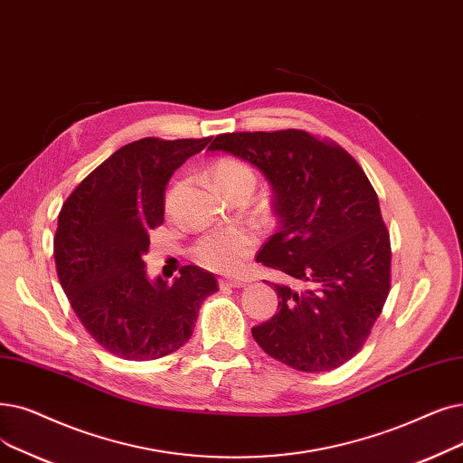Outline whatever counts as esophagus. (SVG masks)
Segmentation results:
<instances>
[{
    "instance_id": "obj_1",
    "label": "esophagus",
    "mask_w": 463,
    "mask_h": 463,
    "mask_svg": "<svg viewBox=\"0 0 463 463\" xmlns=\"http://www.w3.org/2000/svg\"><path fill=\"white\" fill-rule=\"evenodd\" d=\"M242 278H219V288H242Z\"/></svg>"
}]
</instances>
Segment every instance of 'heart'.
<instances>
[{"mask_svg": "<svg viewBox=\"0 0 463 463\" xmlns=\"http://www.w3.org/2000/svg\"><path fill=\"white\" fill-rule=\"evenodd\" d=\"M212 179L219 191L234 185L255 187V172L236 158H221L212 166ZM257 242V232L250 227H227L217 229L196 240L193 246V257L200 265L217 272L236 270L244 263Z\"/></svg>", "mask_w": 463, "mask_h": 463, "instance_id": "b5f03b06", "label": "heart"}]
</instances>
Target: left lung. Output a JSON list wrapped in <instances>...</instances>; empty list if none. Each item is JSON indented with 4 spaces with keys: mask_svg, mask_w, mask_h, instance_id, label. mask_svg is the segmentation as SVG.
Returning <instances> with one entry per match:
<instances>
[{
    "mask_svg": "<svg viewBox=\"0 0 463 463\" xmlns=\"http://www.w3.org/2000/svg\"><path fill=\"white\" fill-rule=\"evenodd\" d=\"M210 151L257 166L279 229L257 253L288 284L278 312L251 329L270 357L303 373L336 369L364 348L390 293L392 246L376 191L355 158L307 130L229 132Z\"/></svg>",
    "mask_w": 463,
    "mask_h": 463,
    "instance_id": "obj_1",
    "label": "left lung"
}]
</instances>
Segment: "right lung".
Returning a JSON list of instances; mask_svg holds the SVG:
<instances>
[{
    "label": "right lung",
    "instance_id": "obj_1",
    "mask_svg": "<svg viewBox=\"0 0 463 463\" xmlns=\"http://www.w3.org/2000/svg\"><path fill=\"white\" fill-rule=\"evenodd\" d=\"M212 137H144L117 149L62 204L54 263L73 312L96 343L128 361L165 357L193 335L217 279L187 265L168 284L149 281L144 255L165 221L174 170Z\"/></svg>",
    "mask_w": 463,
    "mask_h": 463
}]
</instances>
